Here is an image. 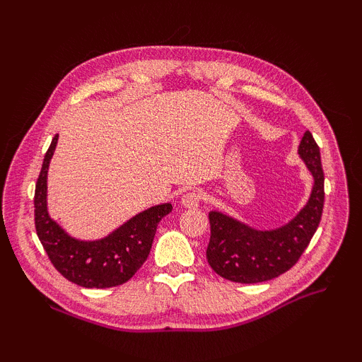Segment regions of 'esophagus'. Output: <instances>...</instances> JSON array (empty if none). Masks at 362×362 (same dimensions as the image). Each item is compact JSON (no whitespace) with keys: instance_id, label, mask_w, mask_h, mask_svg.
<instances>
[{"instance_id":"obj_1","label":"esophagus","mask_w":362,"mask_h":362,"mask_svg":"<svg viewBox=\"0 0 362 362\" xmlns=\"http://www.w3.org/2000/svg\"><path fill=\"white\" fill-rule=\"evenodd\" d=\"M180 202L185 209H196L199 202H201V193L199 191H188V193L182 196Z\"/></svg>"}]
</instances>
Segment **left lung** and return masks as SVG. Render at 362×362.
Returning <instances> with one entry per match:
<instances>
[{"label":"left lung","mask_w":362,"mask_h":362,"mask_svg":"<svg viewBox=\"0 0 362 362\" xmlns=\"http://www.w3.org/2000/svg\"><path fill=\"white\" fill-rule=\"evenodd\" d=\"M298 156L313 175L308 202L288 224L258 230L221 211H210L209 264L222 279L235 283L272 280L294 266L316 233L324 210V169L320 149L310 130L303 134Z\"/></svg>","instance_id":"obj_1"}]
</instances>
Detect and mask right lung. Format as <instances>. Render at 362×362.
I'll list each match as a JSON object with an SVG mask.
<instances>
[{"label":"right lung","mask_w":362,"mask_h":362,"mask_svg":"<svg viewBox=\"0 0 362 362\" xmlns=\"http://www.w3.org/2000/svg\"><path fill=\"white\" fill-rule=\"evenodd\" d=\"M56 135L46 151L35 183V230L52 266L66 280L82 288H112L132 279L149 257L158 222L171 213V204L151 206L135 214L110 235L96 241H82L68 235L54 221L46 205V177L57 146Z\"/></svg>","instance_id":"obj_1"}]
</instances>
